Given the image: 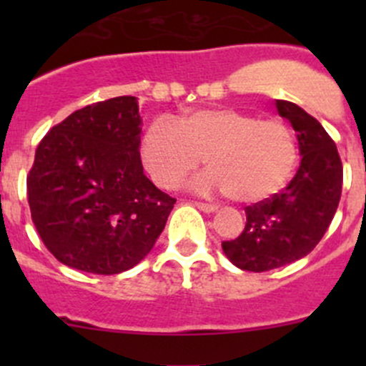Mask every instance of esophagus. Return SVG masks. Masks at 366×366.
<instances>
[{
	"instance_id": "esophagus-1",
	"label": "esophagus",
	"mask_w": 366,
	"mask_h": 366,
	"mask_svg": "<svg viewBox=\"0 0 366 366\" xmlns=\"http://www.w3.org/2000/svg\"><path fill=\"white\" fill-rule=\"evenodd\" d=\"M194 205H197L200 210H204V212H216L217 210L216 205L207 204V202H194Z\"/></svg>"
}]
</instances>
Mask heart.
Segmentation results:
<instances>
[{
	"mask_svg": "<svg viewBox=\"0 0 366 366\" xmlns=\"http://www.w3.org/2000/svg\"><path fill=\"white\" fill-rule=\"evenodd\" d=\"M142 157L154 182L175 189L204 161L193 180L198 193H227L258 204L283 189L297 162L296 134L280 120H260L235 108L191 109L173 124L157 118L147 129Z\"/></svg>",
	"mask_w": 366,
	"mask_h": 366,
	"instance_id": "heart-1",
	"label": "heart"
}]
</instances>
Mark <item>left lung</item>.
Instances as JSON below:
<instances>
[{"label":"left lung","instance_id":"obj_1","mask_svg":"<svg viewBox=\"0 0 366 366\" xmlns=\"http://www.w3.org/2000/svg\"><path fill=\"white\" fill-rule=\"evenodd\" d=\"M297 132L302 159L289 186L246 207V227L223 252L242 271L264 272L306 257L326 234L342 194L343 168L335 142L317 118L289 101H276Z\"/></svg>","mask_w":366,"mask_h":366}]
</instances>
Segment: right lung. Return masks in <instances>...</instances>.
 <instances>
[{
  "label": "right lung",
  "mask_w": 366,
  "mask_h": 366,
  "mask_svg": "<svg viewBox=\"0 0 366 366\" xmlns=\"http://www.w3.org/2000/svg\"><path fill=\"white\" fill-rule=\"evenodd\" d=\"M139 125L138 101L122 95L69 114L36 147L28 204L61 264L118 274L139 264L164 230L177 200L143 173Z\"/></svg>",
  "instance_id": "1"
}]
</instances>
